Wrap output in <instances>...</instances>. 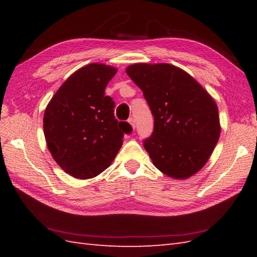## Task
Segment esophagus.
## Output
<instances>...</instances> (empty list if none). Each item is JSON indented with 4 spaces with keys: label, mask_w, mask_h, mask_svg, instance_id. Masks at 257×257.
<instances>
[{
    "label": "esophagus",
    "mask_w": 257,
    "mask_h": 257,
    "mask_svg": "<svg viewBox=\"0 0 257 257\" xmlns=\"http://www.w3.org/2000/svg\"><path fill=\"white\" fill-rule=\"evenodd\" d=\"M128 122L130 123V125H132V128L135 130V128H136V124H135V120H134V118H129V119H128Z\"/></svg>",
    "instance_id": "34e87169"
}]
</instances>
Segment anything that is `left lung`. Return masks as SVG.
I'll return each mask as SVG.
<instances>
[{
	"instance_id": "1",
	"label": "left lung",
	"mask_w": 257,
	"mask_h": 257,
	"mask_svg": "<svg viewBox=\"0 0 257 257\" xmlns=\"http://www.w3.org/2000/svg\"><path fill=\"white\" fill-rule=\"evenodd\" d=\"M125 73L143 90L155 117L154 133L144 141L152 163L170 178L192 177L220 138L214 99L192 76L171 64H134Z\"/></svg>"
}]
</instances>
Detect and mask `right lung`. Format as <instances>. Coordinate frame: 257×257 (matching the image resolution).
Returning a JSON list of instances; mask_svg holds the SVG:
<instances>
[{"label": "right lung", "mask_w": 257, "mask_h": 257, "mask_svg": "<svg viewBox=\"0 0 257 257\" xmlns=\"http://www.w3.org/2000/svg\"><path fill=\"white\" fill-rule=\"evenodd\" d=\"M117 68L92 63L76 70L45 109L43 125L54 160L77 179L97 177L111 165L132 125L113 116L105 89Z\"/></svg>", "instance_id": "1"}]
</instances>
